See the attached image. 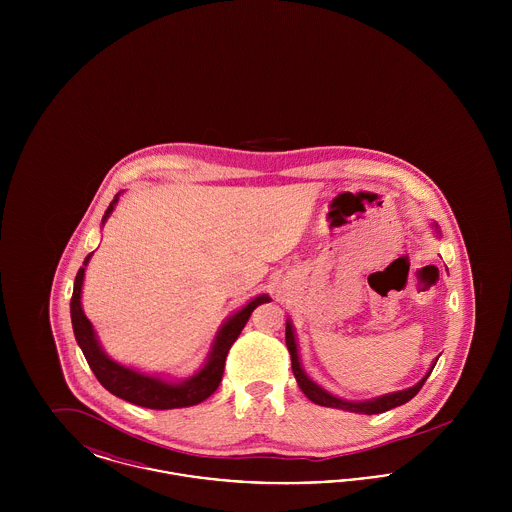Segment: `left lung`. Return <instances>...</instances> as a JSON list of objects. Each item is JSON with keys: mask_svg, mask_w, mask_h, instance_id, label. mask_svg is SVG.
<instances>
[{"mask_svg": "<svg viewBox=\"0 0 512 512\" xmlns=\"http://www.w3.org/2000/svg\"><path fill=\"white\" fill-rule=\"evenodd\" d=\"M286 345H288V351H290V357H292V370L293 376H295V380H297V384H299V388L301 391L313 401V403H317L320 407H332V409H343V411H351V413H361V414H380L386 413V411H390V409H395V407H399V405H403V403H407V401H411L414 395L418 393V391L422 390V386H424V382L428 380V376H430V372L434 370V366L436 363L432 365L430 368V372L416 384L413 388H409V390L403 391H395V393H388V395H382V397H376V399H370V401H343V399H338V397H334V395H330L328 391L322 390L320 386H317L305 372H303V368L299 365V357H297V343H295V336H293L292 324L288 322L286 324Z\"/></svg>", "mask_w": 512, "mask_h": 512, "instance_id": "obj_1", "label": "left lung"}]
</instances>
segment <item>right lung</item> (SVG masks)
<instances>
[{"label": "right lung", "mask_w": 512, "mask_h": 512, "mask_svg": "<svg viewBox=\"0 0 512 512\" xmlns=\"http://www.w3.org/2000/svg\"><path fill=\"white\" fill-rule=\"evenodd\" d=\"M119 201V195L109 203L103 222L111 215L115 203ZM92 253L84 259L82 268L76 272L74 278L73 297H71V320H73L74 338L78 341L88 365L96 374L99 384L113 395L121 397L128 403L146 407V409H180V407H192L201 401H205L209 395H213L219 388L224 372L226 355L232 347V343L238 340L240 332L244 330L245 322L251 317L253 309L261 303H268V295H259L253 301H249L242 311H238L232 318L224 322L220 328L219 336L213 343V349L209 353V359L205 366L192 376L190 380L182 384H167L159 378L140 374L132 368L119 365L111 361L103 349L99 347L98 338L94 334V328L90 320L84 315L80 305V293H82V280H84V267L88 265Z\"/></svg>", "instance_id": "1"}]
</instances>
